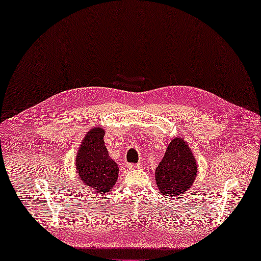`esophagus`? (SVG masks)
Here are the masks:
<instances>
[{"mask_svg": "<svg viewBox=\"0 0 261 261\" xmlns=\"http://www.w3.org/2000/svg\"><path fill=\"white\" fill-rule=\"evenodd\" d=\"M139 167H141L140 163H138V164H128L127 165L128 169H135V168H139Z\"/></svg>", "mask_w": 261, "mask_h": 261, "instance_id": "obj_1", "label": "esophagus"}]
</instances>
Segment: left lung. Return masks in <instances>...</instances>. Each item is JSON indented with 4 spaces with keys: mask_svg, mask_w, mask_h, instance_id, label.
I'll list each match as a JSON object with an SVG mask.
<instances>
[{
    "mask_svg": "<svg viewBox=\"0 0 261 261\" xmlns=\"http://www.w3.org/2000/svg\"><path fill=\"white\" fill-rule=\"evenodd\" d=\"M196 172V161L190 147L184 138L176 137L155 169L159 190L167 197L180 195L192 187Z\"/></svg>",
    "mask_w": 261,
    "mask_h": 261,
    "instance_id": "obj_1",
    "label": "left lung"
}]
</instances>
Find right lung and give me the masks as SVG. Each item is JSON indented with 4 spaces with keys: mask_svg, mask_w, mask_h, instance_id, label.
<instances>
[{
    "mask_svg": "<svg viewBox=\"0 0 261 261\" xmlns=\"http://www.w3.org/2000/svg\"><path fill=\"white\" fill-rule=\"evenodd\" d=\"M103 136L105 130L101 127L88 130L75 159L79 178L99 194L111 191L119 177V166L109 156Z\"/></svg>",
    "mask_w": 261,
    "mask_h": 261,
    "instance_id": "add662e5",
    "label": "right lung"
}]
</instances>
